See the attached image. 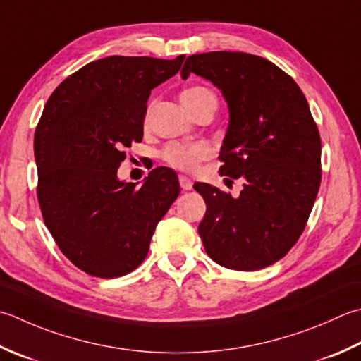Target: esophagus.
I'll return each mask as SVG.
<instances>
[{
    "label": "esophagus",
    "instance_id": "obj_1",
    "mask_svg": "<svg viewBox=\"0 0 361 361\" xmlns=\"http://www.w3.org/2000/svg\"><path fill=\"white\" fill-rule=\"evenodd\" d=\"M192 185L194 183L190 181V178H188V176H185V175L180 176V186L183 190H190L192 189Z\"/></svg>",
    "mask_w": 361,
    "mask_h": 361
}]
</instances>
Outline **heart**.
Here are the masks:
<instances>
[{
	"label": "heart",
	"instance_id": "heart-1",
	"mask_svg": "<svg viewBox=\"0 0 361 361\" xmlns=\"http://www.w3.org/2000/svg\"><path fill=\"white\" fill-rule=\"evenodd\" d=\"M181 103L189 112L202 108L204 104H216L217 98L214 92L203 87V86H192L181 92ZM211 154L208 145L204 144H194V145H181V144H169L162 150V158L176 169L181 171H194L199 166V162L207 159Z\"/></svg>",
	"mask_w": 361,
	"mask_h": 361
}]
</instances>
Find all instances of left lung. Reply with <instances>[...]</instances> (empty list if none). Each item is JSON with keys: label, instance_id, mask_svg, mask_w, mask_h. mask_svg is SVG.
<instances>
[{"label": "left lung", "instance_id": "8db88e82", "mask_svg": "<svg viewBox=\"0 0 361 361\" xmlns=\"http://www.w3.org/2000/svg\"><path fill=\"white\" fill-rule=\"evenodd\" d=\"M190 73L213 82L227 102L219 172L244 181L239 197L194 185L207 203L199 225L204 250L228 269H263L286 255L312 213L321 185L319 131L300 87L271 61L209 51L189 56L181 78Z\"/></svg>", "mask_w": 361, "mask_h": 361}]
</instances>
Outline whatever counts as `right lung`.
<instances>
[{
    "mask_svg": "<svg viewBox=\"0 0 361 361\" xmlns=\"http://www.w3.org/2000/svg\"><path fill=\"white\" fill-rule=\"evenodd\" d=\"M183 61L185 54L94 61L63 80L42 112L34 136L42 216L63 255L95 277L136 269L180 194L172 169H153L139 188L120 180L117 169L125 148L142 140L152 90Z\"/></svg>",
    "mask_w": 361,
    "mask_h": 361,
    "instance_id": "1",
    "label": "right lung"
}]
</instances>
